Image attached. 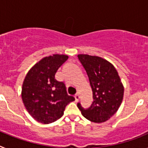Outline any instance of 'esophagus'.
<instances>
[{"label": "esophagus", "mask_w": 148, "mask_h": 148, "mask_svg": "<svg viewBox=\"0 0 148 148\" xmlns=\"http://www.w3.org/2000/svg\"><path fill=\"white\" fill-rule=\"evenodd\" d=\"M79 95H78V94H76V95H75V101H78V100H79Z\"/></svg>", "instance_id": "1"}]
</instances>
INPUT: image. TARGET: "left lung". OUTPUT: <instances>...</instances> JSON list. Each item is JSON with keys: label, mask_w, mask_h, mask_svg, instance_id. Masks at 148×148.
Returning a JSON list of instances; mask_svg holds the SVG:
<instances>
[{"label": "left lung", "mask_w": 148, "mask_h": 148, "mask_svg": "<svg viewBox=\"0 0 148 148\" xmlns=\"http://www.w3.org/2000/svg\"><path fill=\"white\" fill-rule=\"evenodd\" d=\"M85 69L92 91V104L84 109L78 103V109L84 118L95 123L108 121L119 108L124 95V87L111 63L99 56L78 55Z\"/></svg>", "instance_id": "8db88e82"}]
</instances>
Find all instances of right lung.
I'll list each match as a JSON object with an SVG mask.
<instances>
[{
    "mask_svg": "<svg viewBox=\"0 0 148 148\" xmlns=\"http://www.w3.org/2000/svg\"><path fill=\"white\" fill-rule=\"evenodd\" d=\"M68 59L66 55L55 54L44 57L32 66L23 82L21 97L30 116L42 124L59 119L66 106L75 100L67 95L64 82L55 75Z\"/></svg>",
    "mask_w": 148,
    "mask_h": 148,
    "instance_id": "add662e5",
    "label": "right lung"
}]
</instances>
